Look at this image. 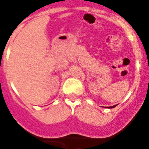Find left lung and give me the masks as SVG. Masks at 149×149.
<instances>
[{
	"instance_id": "left-lung-1",
	"label": "left lung",
	"mask_w": 149,
	"mask_h": 149,
	"mask_svg": "<svg viewBox=\"0 0 149 149\" xmlns=\"http://www.w3.org/2000/svg\"><path fill=\"white\" fill-rule=\"evenodd\" d=\"M116 107V105H114V106H112V107H109V108H113V107Z\"/></svg>"
}]
</instances>
